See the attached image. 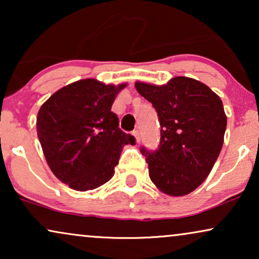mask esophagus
<instances>
[{
    "mask_svg": "<svg viewBox=\"0 0 259 259\" xmlns=\"http://www.w3.org/2000/svg\"><path fill=\"white\" fill-rule=\"evenodd\" d=\"M132 134L134 137H136V139H137V143H139L140 141V137H139V131L138 130H134L133 132H132Z\"/></svg>",
    "mask_w": 259,
    "mask_h": 259,
    "instance_id": "1",
    "label": "esophagus"
}]
</instances>
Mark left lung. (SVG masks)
I'll list each match as a JSON object with an SVG mask.
<instances>
[{"mask_svg":"<svg viewBox=\"0 0 259 259\" xmlns=\"http://www.w3.org/2000/svg\"><path fill=\"white\" fill-rule=\"evenodd\" d=\"M136 88L155 108L161 127L157 150L140 147L150 178L169 196L189 194L206 179L224 143L226 115L221 98L185 76L164 86L136 82Z\"/></svg>","mask_w":259,"mask_h":259,"instance_id":"8db88e82","label":"left lung"}]
</instances>
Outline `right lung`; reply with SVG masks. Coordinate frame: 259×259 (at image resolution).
I'll use <instances>...</instances> for the list:
<instances>
[{"mask_svg":"<svg viewBox=\"0 0 259 259\" xmlns=\"http://www.w3.org/2000/svg\"><path fill=\"white\" fill-rule=\"evenodd\" d=\"M125 86L80 80L41 106L36 128L46 160L56 178L73 190H94L107 183L122 147L136 141L119 128V118L111 111Z\"/></svg>","mask_w":259,"mask_h":259,"instance_id":"right-lung-1","label":"right lung"}]
</instances>
